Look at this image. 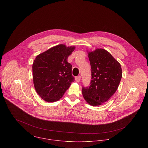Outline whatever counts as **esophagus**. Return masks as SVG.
<instances>
[{
    "mask_svg": "<svg viewBox=\"0 0 148 148\" xmlns=\"http://www.w3.org/2000/svg\"><path fill=\"white\" fill-rule=\"evenodd\" d=\"M80 79H81V76H76L75 77V80L77 82H79L80 81Z\"/></svg>",
    "mask_w": 148,
    "mask_h": 148,
    "instance_id": "1",
    "label": "esophagus"
}]
</instances>
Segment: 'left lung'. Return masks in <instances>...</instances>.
<instances>
[{
  "label": "left lung",
  "mask_w": 148,
  "mask_h": 148,
  "mask_svg": "<svg viewBox=\"0 0 148 148\" xmlns=\"http://www.w3.org/2000/svg\"><path fill=\"white\" fill-rule=\"evenodd\" d=\"M91 66L89 86L82 88L86 101L90 106H98L107 101L116 92L122 77L121 65L104 49L88 52Z\"/></svg>",
  "instance_id": "8db88e82"
}]
</instances>
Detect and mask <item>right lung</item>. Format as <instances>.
Masks as SVG:
<instances>
[{"mask_svg": "<svg viewBox=\"0 0 148 148\" xmlns=\"http://www.w3.org/2000/svg\"><path fill=\"white\" fill-rule=\"evenodd\" d=\"M75 47L59 44L51 48L35 58L32 65L33 81L40 97L47 102L61 99L75 78L72 65L67 62Z\"/></svg>", "mask_w": 148, "mask_h": 148, "instance_id": "add662e5", "label": "right lung"}]
</instances>
